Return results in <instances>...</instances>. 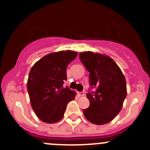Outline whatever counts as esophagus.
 Listing matches in <instances>:
<instances>
[{
	"mask_svg": "<svg viewBox=\"0 0 150 150\" xmlns=\"http://www.w3.org/2000/svg\"><path fill=\"white\" fill-rule=\"evenodd\" d=\"M78 95H79L80 96H85V92L84 91L79 92V93H78Z\"/></svg>",
	"mask_w": 150,
	"mask_h": 150,
	"instance_id": "obj_1",
	"label": "esophagus"
}]
</instances>
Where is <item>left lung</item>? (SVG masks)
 I'll return each mask as SVG.
<instances>
[{
  "label": "left lung",
  "instance_id": "1",
  "mask_svg": "<svg viewBox=\"0 0 150 150\" xmlns=\"http://www.w3.org/2000/svg\"><path fill=\"white\" fill-rule=\"evenodd\" d=\"M80 59L89 72L90 90L86 93L90 105L83 110L87 120L96 125L112 121L121 110L127 95L126 81L114 60L106 55L86 51ZM95 88L94 92L91 91Z\"/></svg>",
  "mask_w": 150,
  "mask_h": 150
}]
</instances>
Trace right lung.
Masks as SVG:
<instances>
[{"label":"right lung","mask_w":150,"mask_h":150,"mask_svg":"<svg viewBox=\"0 0 150 150\" xmlns=\"http://www.w3.org/2000/svg\"><path fill=\"white\" fill-rule=\"evenodd\" d=\"M78 53L62 51L45 56L31 68L28 91L33 110L43 122L54 123L64 116L68 102L75 97V91L63 87L67 81V67Z\"/></svg>","instance_id":"obj_1"}]
</instances>
